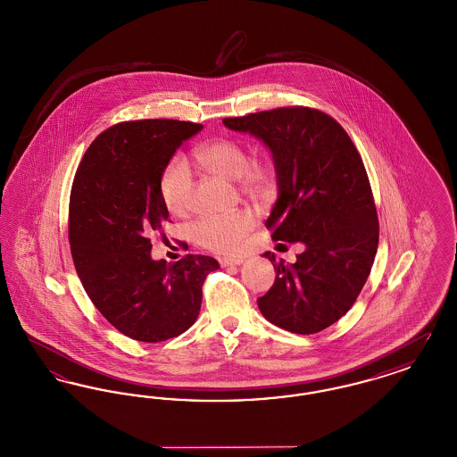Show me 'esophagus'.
<instances>
[{"instance_id": "1", "label": "esophagus", "mask_w": 457, "mask_h": 457, "mask_svg": "<svg viewBox=\"0 0 457 457\" xmlns=\"http://www.w3.org/2000/svg\"><path fill=\"white\" fill-rule=\"evenodd\" d=\"M219 262H220L222 267H229V265H239V263H243V259H241V257H222Z\"/></svg>"}]
</instances>
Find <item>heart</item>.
Wrapping results in <instances>:
<instances>
[{
  "label": "heart",
  "mask_w": 457,
  "mask_h": 457,
  "mask_svg": "<svg viewBox=\"0 0 457 457\" xmlns=\"http://www.w3.org/2000/svg\"><path fill=\"white\" fill-rule=\"evenodd\" d=\"M195 159L211 173L237 179L239 190L255 202H263L276 188V170L269 157L248 161L245 145L229 137H219L195 151ZM194 173L183 157H173L159 176V196L164 207L181 216L192 200ZM255 226L250 211H235L218 216H202L192 222L190 237L198 246L211 252H237Z\"/></svg>",
  "instance_id": "b5f03b06"
}]
</instances>
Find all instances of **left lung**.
<instances>
[{"instance_id": "obj_1", "label": "left lung", "mask_w": 457, "mask_h": 457, "mask_svg": "<svg viewBox=\"0 0 457 457\" xmlns=\"http://www.w3.org/2000/svg\"><path fill=\"white\" fill-rule=\"evenodd\" d=\"M222 123L270 149L279 196L265 226L274 241L304 246L291 265L263 253L278 274L257 300L262 315L284 330L317 334L356 302L377 253L378 218L361 155L346 130L315 108L269 109Z\"/></svg>"}]
</instances>
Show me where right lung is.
Returning a JSON list of instances; mask_svg holds the SVG:
<instances>
[{
    "label": "right lung",
    "instance_id": "right-lung-1",
    "mask_svg": "<svg viewBox=\"0 0 457 457\" xmlns=\"http://www.w3.org/2000/svg\"><path fill=\"white\" fill-rule=\"evenodd\" d=\"M202 125L138 120L96 137L73 178L68 239L82 286L111 326L142 343L179 336L195 322L212 257L151 259V235L168 220L159 176Z\"/></svg>",
    "mask_w": 457,
    "mask_h": 457
}]
</instances>
